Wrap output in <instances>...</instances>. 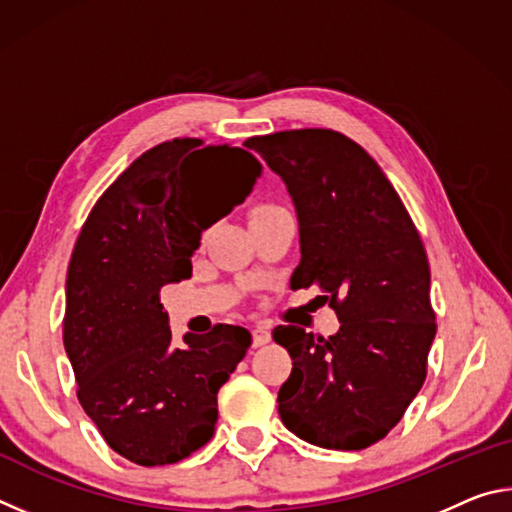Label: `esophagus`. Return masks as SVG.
<instances>
[{"label": "esophagus", "instance_id": "1", "mask_svg": "<svg viewBox=\"0 0 512 512\" xmlns=\"http://www.w3.org/2000/svg\"><path fill=\"white\" fill-rule=\"evenodd\" d=\"M268 341H271V327L264 325V323L255 325V329H253V345H255V348H262V345H266Z\"/></svg>", "mask_w": 512, "mask_h": 512}]
</instances>
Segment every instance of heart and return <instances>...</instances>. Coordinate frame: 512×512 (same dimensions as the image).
<instances>
[{
	"label": "heart",
	"instance_id": "b5f03b06",
	"mask_svg": "<svg viewBox=\"0 0 512 512\" xmlns=\"http://www.w3.org/2000/svg\"><path fill=\"white\" fill-rule=\"evenodd\" d=\"M264 210H266V207H264Z\"/></svg>",
	"mask_w": 512,
	"mask_h": 512
}]
</instances>
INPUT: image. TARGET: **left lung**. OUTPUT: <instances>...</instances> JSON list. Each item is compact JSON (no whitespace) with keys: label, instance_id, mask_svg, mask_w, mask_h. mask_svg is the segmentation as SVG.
I'll list each match as a JSON object with an SVG mask.
<instances>
[{"label":"left lung","instance_id":"8db88e82","mask_svg":"<svg viewBox=\"0 0 512 512\" xmlns=\"http://www.w3.org/2000/svg\"><path fill=\"white\" fill-rule=\"evenodd\" d=\"M246 146L296 207L291 289L316 284L341 323L329 339L298 325L273 329L293 359L277 411L311 445L366 449L400 422L427 375L436 316L422 239L384 171L350 137L305 128Z\"/></svg>","mask_w":512,"mask_h":512}]
</instances>
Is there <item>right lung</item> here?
I'll list each match as a JSON object with an SVG mask.
<instances>
[{
	"label": "right lung",
	"mask_w": 512,
	"mask_h": 512,
	"mask_svg": "<svg viewBox=\"0 0 512 512\" xmlns=\"http://www.w3.org/2000/svg\"><path fill=\"white\" fill-rule=\"evenodd\" d=\"M259 176L239 146L162 142L103 192L76 239L65 352L85 413L137 465L178 463L212 438L216 393L253 343L246 327L221 323L173 345L160 289L192 277L201 235Z\"/></svg>",
	"instance_id": "1"
}]
</instances>
